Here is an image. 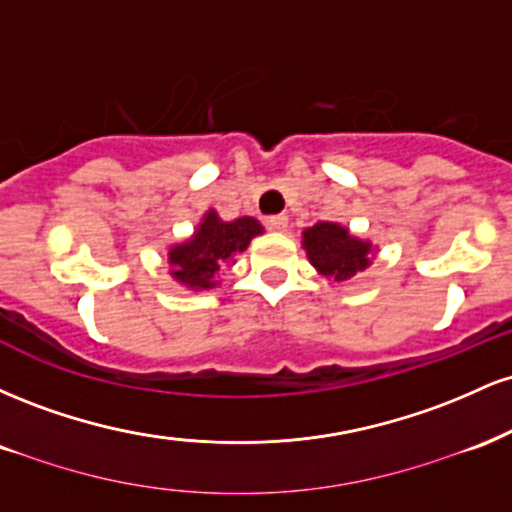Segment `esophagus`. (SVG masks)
<instances>
[{"label":"esophagus","instance_id":"1","mask_svg":"<svg viewBox=\"0 0 512 512\" xmlns=\"http://www.w3.org/2000/svg\"><path fill=\"white\" fill-rule=\"evenodd\" d=\"M267 226H269V231L284 233L286 228H289V216H286V214H274V216H269Z\"/></svg>","mask_w":512,"mask_h":512}]
</instances>
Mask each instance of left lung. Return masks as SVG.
<instances>
[{"mask_svg":"<svg viewBox=\"0 0 512 512\" xmlns=\"http://www.w3.org/2000/svg\"><path fill=\"white\" fill-rule=\"evenodd\" d=\"M303 248L317 272L332 276L334 281L349 279L358 269H366L370 264V243L349 236V231L339 223H315L303 233Z\"/></svg>","mask_w":512,"mask_h":512,"instance_id":"left-lung-1","label":"left lung"}]
</instances>
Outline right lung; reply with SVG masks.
<instances>
[{"instance_id":"obj_1","label":"right lung","mask_w":512,"mask_h":512,"mask_svg":"<svg viewBox=\"0 0 512 512\" xmlns=\"http://www.w3.org/2000/svg\"><path fill=\"white\" fill-rule=\"evenodd\" d=\"M257 233H262V226L250 216L221 221L216 211H209L199 223L195 238L170 250V274L190 289H211L221 264L236 260L238 252L248 248Z\"/></svg>"}]
</instances>
